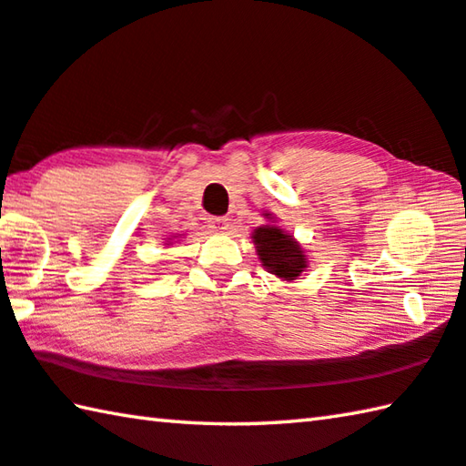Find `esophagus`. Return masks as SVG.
Segmentation results:
<instances>
[{
	"instance_id": "1",
	"label": "esophagus",
	"mask_w": 466,
	"mask_h": 466,
	"mask_svg": "<svg viewBox=\"0 0 466 466\" xmlns=\"http://www.w3.org/2000/svg\"><path fill=\"white\" fill-rule=\"evenodd\" d=\"M208 224H209V228L214 232H226L228 230V226H230V222H228V218H209L208 219Z\"/></svg>"
}]
</instances>
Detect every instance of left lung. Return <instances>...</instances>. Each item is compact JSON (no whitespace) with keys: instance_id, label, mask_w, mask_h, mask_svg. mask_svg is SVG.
Here are the masks:
<instances>
[{"instance_id":"1","label":"left lung","mask_w":466,"mask_h":466,"mask_svg":"<svg viewBox=\"0 0 466 466\" xmlns=\"http://www.w3.org/2000/svg\"><path fill=\"white\" fill-rule=\"evenodd\" d=\"M265 216L270 219V224L258 226L250 236L255 242L257 255L268 273L277 275L283 281H293L308 268V257L303 255V248L293 236L275 226L273 216Z\"/></svg>"}]
</instances>
